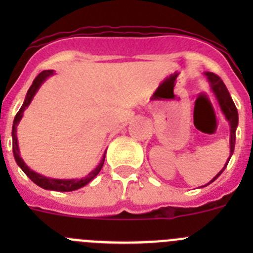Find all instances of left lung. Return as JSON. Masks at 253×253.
<instances>
[{"label":"left lung","mask_w":253,"mask_h":253,"mask_svg":"<svg viewBox=\"0 0 253 253\" xmlns=\"http://www.w3.org/2000/svg\"><path fill=\"white\" fill-rule=\"evenodd\" d=\"M205 75L207 76V78H208L209 83H211V90H213L214 95H215L216 100H218L219 105H220L221 111H223V114L225 115L226 120H228L229 125H230V157H229L225 167H224L223 169L218 172V174L214 176V177L211 178L208 183H207V185H209V183H211L213 181H215L216 178L220 176L221 172L225 170L226 165H228L229 160H230L231 155H233L234 149H235V139H236L235 132H236L237 124H239V115H237V109H236L235 104H234L233 99H231L230 94H229L228 89H226L225 84H224V82L221 81L220 77L216 75H214V73H211V72H206ZM207 185H205V186H207ZM205 186H203V187H205Z\"/></svg>","instance_id":"obj_1"}]
</instances>
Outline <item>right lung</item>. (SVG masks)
<instances>
[{
  "label": "right lung",
  "mask_w": 253,
  "mask_h": 253,
  "mask_svg": "<svg viewBox=\"0 0 253 253\" xmlns=\"http://www.w3.org/2000/svg\"><path fill=\"white\" fill-rule=\"evenodd\" d=\"M53 75V71L52 70H47V71H42V73H39V75L37 76V78L34 79V82H33L32 86L29 88V90H28L27 93V96H25V100L24 103H23L22 108L19 109V111L17 112L16 117H14V121H13V126H12V141H13V155H14V159H16L17 164L19 165L20 169L23 170V171L25 172V175L28 176V177L30 178V180L33 181L34 183H37L38 186H40L42 188H45V190H52V191H60V192H70V191H75V190H78V188L83 187V186H85L86 183L90 182L91 180H93L94 177H95L96 175L100 172L101 168H103L104 165V160H105V154L106 152L104 153L103 155V159H101L100 164L98 165V167L95 168V169L93 170L91 172H89L88 176H85V177L81 178V180H78V178H75V180H58V178H50V177H45V176L38 174V172L33 171L32 169H29V168L25 165V163L23 162V159L20 158L19 155V148H18V141H17V126L18 124H19L20 119H22L23 116V112H24L25 109L29 106L30 101L33 100V98H34V95L37 94L38 89L40 88V85H42V83H44L45 81H46L47 77H50V76Z\"/></svg>",
  "instance_id": "right-lung-1"
}]
</instances>
